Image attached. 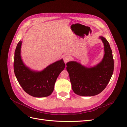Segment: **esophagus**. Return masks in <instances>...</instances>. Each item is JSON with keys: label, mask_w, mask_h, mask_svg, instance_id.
I'll use <instances>...</instances> for the list:
<instances>
[{"label": "esophagus", "mask_w": 127, "mask_h": 127, "mask_svg": "<svg viewBox=\"0 0 127 127\" xmlns=\"http://www.w3.org/2000/svg\"><path fill=\"white\" fill-rule=\"evenodd\" d=\"M63 60H64V62H65V63H66L67 62H68L70 60V57L69 56H65L63 57Z\"/></svg>", "instance_id": "esophagus-1"}]
</instances>
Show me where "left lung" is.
<instances>
[{
	"mask_svg": "<svg viewBox=\"0 0 127 127\" xmlns=\"http://www.w3.org/2000/svg\"><path fill=\"white\" fill-rule=\"evenodd\" d=\"M104 44L103 58L93 66L87 67L76 61L66 63L71 87L77 95L91 96L101 93L106 88L114 72L112 50L104 37L99 36Z\"/></svg>",
	"mask_w": 127,
	"mask_h": 127,
	"instance_id": "1",
	"label": "left lung"
}]
</instances>
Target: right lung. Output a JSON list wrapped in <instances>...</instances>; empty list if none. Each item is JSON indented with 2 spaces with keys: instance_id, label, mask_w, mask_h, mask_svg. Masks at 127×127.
<instances>
[{
  "instance_id": "1",
  "label": "right lung",
  "mask_w": 127,
  "mask_h": 127,
  "mask_svg": "<svg viewBox=\"0 0 127 127\" xmlns=\"http://www.w3.org/2000/svg\"><path fill=\"white\" fill-rule=\"evenodd\" d=\"M22 41L20 40L15 52L13 69L23 90L31 96L43 98L51 95L59 75L65 68L63 59L54 62L41 71L31 69L24 63L21 55Z\"/></svg>"
}]
</instances>
